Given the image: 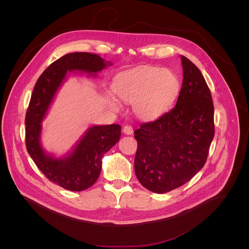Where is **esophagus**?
I'll return each mask as SVG.
<instances>
[{
    "mask_svg": "<svg viewBox=\"0 0 249 249\" xmlns=\"http://www.w3.org/2000/svg\"><path fill=\"white\" fill-rule=\"evenodd\" d=\"M123 131L126 135H131L133 133V128L131 125H124L123 128Z\"/></svg>",
    "mask_w": 249,
    "mask_h": 249,
    "instance_id": "esophagus-1",
    "label": "esophagus"
}]
</instances>
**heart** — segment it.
I'll use <instances>...</instances> for the list:
<instances>
[{
	"label": "heart",
	"instance_id": "heart-1",
	"mask_svg": "<svg viewBox=\"0 0 249 249\" xmlns=\"http://www.w3.org/2000/svg\"><path fill=\"white\" fill-rule=\"evenodd\" d=\"M180 81L170 69L142 67L119 73L113 81L117 97L126 104H133L135 115L144 121H153L167 113L178 99ZM116 110L121 105L114 97L109 100Z\"/></svg>",
	"mask_w": 249,
	"mask_h": 249
}]
</instances>
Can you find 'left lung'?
<instances>
[{"label": "left lung", "instance_id": "obj_1", "mask_svg": "<svg viewBox=\"0 0 249 249\" xmlns=\"http://www.w3.org/2000/svg\"><path fill=\"white\" fill-rule=\"evenodd\" d=\"M182 87L176 107L134 131V168L147 190L164 194L184 185L204 166L214 134L210 89L199 69L181 55Z\"/></svg>", "mask_w": 249, "mask_h": 249}]
</instances>
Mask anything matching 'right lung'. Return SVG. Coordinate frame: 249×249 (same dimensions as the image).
Instances as JSON below:
<instances>
[{
  "label": "right lung",
  "mask_w": 249,
  "mask_h": 249,
  "mask_svg": "<svg viewBox=\"0 0 249 249\" xmlns=\"http://www.w3.org/2000/svg\"><path fill=\"white\" fill-rule=\"evenodd\" d=\"M111 65L98 54L71 53L53 62L36 81L25 121L27 150L43 175L66 190L83 191L98 180L103 156L120 140L122 127L119 124L93 125L70 153L56 158L41 144L42 122L68 71L96 75Z\"/></svg>",
  "instance_id": "obj_1"
}]
</instances>
